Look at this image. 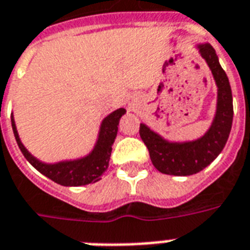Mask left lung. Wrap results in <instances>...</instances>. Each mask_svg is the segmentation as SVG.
Returning a JSON list of instances; mask_svg holds the SVG:
<instances>
[{"mask_svg":"<svg viewBox=\"0 0 250 250\" xmlns=\"http://www.w3.org/2000/svg\"><path fill=\"white\" fill-rule=\"evenodd\" d=\"M198 52L207 62L218 87L216 110L211 125L201 138L186 142H171L144 123H140V138L149 150L150 161L164 174L191 176L208 167L226 146L232 121V90L226 72L223 70L215 49L208 43L197 44Z\"/></svg>","mask_w":250,"mask_h":250,"instance_id":"1","label":"left lung"}]
</instances>
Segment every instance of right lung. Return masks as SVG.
<instances>
[{"label": "right lung", "mask_w": 250, "mask_h": 250, "mask_svg": "<svg viewBox=\"0 0 250 250\" xmlns=\"http://www.w3.org/2000/svg\"><path fill=\"white\" fill-rule=\"evenodd\" d=\"M125 114V108L121 107L104 118L100 125L97 142L93 149L86 156L53 164L43 163L28 152L27 148L22 144L19 139L13 114H11V127H13V132H14L19 149L36 170L41 171L43 176L62 186H85V185L98 182L107 170L112 144L117 138L119 121Z\"/></svg>", "instance_id": "add662e5"}]
</instances>
